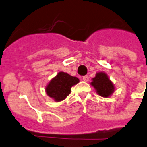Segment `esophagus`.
<instances>
[{
  "label": "esophagus",
  "instance_id": "1",
  "mask_svg": "<svg viewBox=\"0 0 147 147\" xmlns=\"http://www.w3.org/2000/svg\"><path fill=\"white\" fill-rule=\"evenodd\" d=\"M83 80L85 82H87L88 80H89V77H88L87 75H85V76H84V77H83Z\"/></svg>",
  "mask_w": 147,
  "mask_h": 147
}]
</instances>
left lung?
I'll use <instances>...</instances> for the list:
<instances>
[{"label": "left lung", "mask_w": 147, "mask_h": 147, "mask_svg": "<svg viewBox=\"0 0 147 147\" xmlns=\"http://www.w3.org/2000/svg\"><path fill=\"white\" fill-rule=\"evenodd\" d=\"M91 85L95 88L96 93L103 97L110 96L114 91V85L105 73H97L96 77L93 78Z\"/></svg>", "instance_id": "left-lung-1"}]
</instances>
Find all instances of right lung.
<instances>
[{
	"label": "right lung",
	"instance_id": "obj_1",
	"mask_svg": "<svg viewBox=\"0 0 147 147\" xmlns=\"http://www.w3.org/2000/svg\"><path fill=\"white\" fill-rule=\"evenodd\" d=\"M79 79L67 73L59 72L46 87V93L57 102L64 100L70 94L71 87L79 83Z\"/></svg>",
	"mask_w": 147,
	"mask_h": 147
}]
</instances>
